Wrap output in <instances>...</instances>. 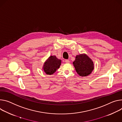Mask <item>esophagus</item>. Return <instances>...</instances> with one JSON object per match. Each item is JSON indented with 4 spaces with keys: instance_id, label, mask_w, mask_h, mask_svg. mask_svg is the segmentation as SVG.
Instances as JSON below:
<instances>
[{
    "instance_id": "esophagus-1",
    "label": "esophagus",
    "mask_w": 122,
    "mask_h": 122,
    "mask_svg": "<svg viewBox=\"0 0 122 122\" xmlns=\"http://www.w3.org/2000/svg\"><path fill=\"white\" fill-rule=\"evenodd\" d=\"M65 62L66 63H69L70 62V61L69 60H65Z\"/></svg>"
}]
</instances>
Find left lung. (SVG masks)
Listing matches in <instances>:
<instances>
[{
    "label": "left lung",
    "instance_id": "left-lung-1",
    "mask_svg": "<svg viewBox=\"0 0 122 122\" xmlns=\"http://www.w3.org/2000/svg\"><path fill=\"white\" fill-rule=\"evenodd\" d=\"M73 65L77 74L82 77L89 75L94 68L93 62L85 53L77 55Z\"/></svg>",
    "mask_w": 122,
    "mask_h": 122
}]
</instances>
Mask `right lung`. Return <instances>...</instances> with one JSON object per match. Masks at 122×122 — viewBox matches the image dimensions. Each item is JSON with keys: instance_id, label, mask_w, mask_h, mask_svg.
I'll return each instance as SVG.
<instances>
[{"instance_id": "add662e5", "label": "right lung", "mask_w": 122, "mask_h": 122, "mask_svg": "<svg viewBox=\"0 0 122 122\" xmlns=\"http://www.w3.org/2000/svg\"><path fill=\"white\" fill-rule=\"evenodd\" d=\"M61 60L55 55H51L44 63L42 69L46 74L51 75L60 68Z\"/></svg>"}]
</instances>
